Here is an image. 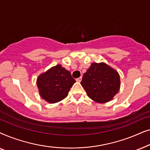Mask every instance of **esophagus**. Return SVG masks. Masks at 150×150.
Instances as JSON below:
<instances>
[{"label": "esophagus", "mask_w": 150, "mask_h": 150, "mask_svg": "<svg viewBox=\"0 0 150 150\" xmlns=\"http://www.w3.org/2000/svg\"><path fill=\"white\" fill-rule=\"evenodd\" d=\"M76 81L77 82H81V81H82V77L81 76V77H79V78H78V79H76Z\"/></svg>", "instance_id": "1"}]
</instances>
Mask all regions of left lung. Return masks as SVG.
Listing matches in <instances>:
<instances>
[{"mask_svg":"<svg viewBox=\"0 0 150 150\" xmlns=\"http://www.w3.org/2000/svg\"><path fill=\"white\" fill-rule=\"evenodd\" d=\"M81 84L91 100L105 103L120 90V75L105 63H93L83 74Z\"/></svg>","mask_w":150,"mask_h":150,"instance_id":"8db88e82","label":"left lung"}]
</instances>
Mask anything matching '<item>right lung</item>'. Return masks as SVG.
Masks as SVG:
<instances>
[{
	"mask_svg": "<svg viewBox=\"0 0 150 150\" xmlns=\"http://www.w3.org/2000/svg\"><path fill=\"white\" fill-rule=\"evenodd\" d=\"M75 82L69 71L57 65L39 76L37 85L43 99L49 103H56L66 98Z\"/></svg>",
	"mask_w": 150,
	"mask_h": 150,
	"instance_id": "add662e5",
	"label": "right lung"
}]
</instances>
